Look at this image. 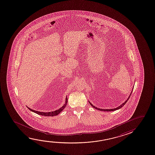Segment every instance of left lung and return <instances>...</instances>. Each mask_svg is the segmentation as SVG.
Returning a JSON list of instances; mask_svg holds the SVG:
<instances>
[{"instance_id": "1", "label": "left lung", "mask_w": 155, "mask_h": 155, "mask_svg": "<svg viewBox=\"0 0 155 155\" xmlns=\"http://www.w3.org/2000/svg\"><path fill=\"white\" fill-rule=\"evenodd\" d=\"M132 92H133V90L131 91V93H130V95L129 96L128 98V99H127V100H126L125 101H124V103H122V104L121 105H120V106H119V107H117V108H113V109H106V110H105V109H101V108H98V107H95V106H93V104H92L91 103L88 101V102H89V103L90 104V105L92 106V107H93V108H95V109H97V110H101V111H107V112H110V111H114V110H119V109H120V108H121V107H123L124 106V105H125L126 104V103H127V101L129 99V97H130V95H131V93H132Z\"/></svg>"}]
</instances>
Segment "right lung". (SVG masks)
Returning <instances> with one entry per match:
<instances>
[{"mask_svg": "<svg viewBox=\"0 0 155 155\" xmlns=\"http://www.w3.org/2000/svg\"><path fill=\"white\" fill-rule=\"evenodd\" d=\"M67 97H66V99H65V103H64V104L63 105V106L62 107H61L60 109L56 110H55V111H53V112H39V111H37V110H35L31 109L29 107H28L27 106V108H28L29 110H30L31 111L34 112V113H36V114H38V115H43V116H45V117H53V116H56V115H57L58 114H60V113L62 112V110L64 109L65 107H66L67 103H68V98H67Z\"/></svg>", "mask_w": 155, "mask_h": 155, "instance_id": "right-lung-1", "label": "right lung"}]
</instances>
